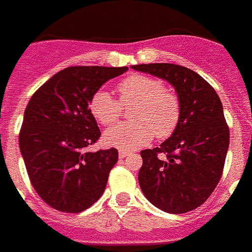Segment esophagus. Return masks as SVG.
<instances>
[{
    "instance_id": "34e87169",
    "label": "esophagus",
    "mask_w": 252,
    "mask_h": 252,
    "mask_svg": "<svg viewBox=\"0 0 252 252\" xmlns=\"http://www.w3.org/2000/svg\"><path fill=\"white\" fill-rule=\"evenodd\" d=\"M126 156H129V152L126 151H119V158H125Z\"/></svg>"
}]
</instances>
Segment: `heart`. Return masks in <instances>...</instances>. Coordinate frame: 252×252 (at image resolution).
Masks as SVG:
<instances>
[{"label":"heart","instance_id":"b5f03b06","mask_svg":"<svg viewBox=\"0 0 252 252\" xmlns=\"http://www.w3.org/2000/svg\"><path fill=\"white\" fill-rule=\"evenodd\" d=\"M119 100L106 91H97L89 101V110L101 125L118 122L122 107H133L129 118L133 122L122 123L108 129L103 135L107 146L130 151L149 144L153 135L167 138L172 134L180 119L178 96L164 89L156 78L131 74L118 84Z\"/></svg>","mask_w":252,"mask_h":252}]
</instances>
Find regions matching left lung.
I'll return each mask as SVG.
<instances>
[{"label":"left lung","instance_id":"left-lung-1","mask_svg":"<svg viewBox=\"0 0 252 252\" xmlns=\"http://www.w3.org/2000/svg\"><path fill=\"white\" fill-rule=\"evenodd\" d=\"M168 81L180 103L175 131L158 148L141 151L138 183L144 195L167 213H186L201 206L220 182L229 129L213 87L198 73L174 63L131 66Z\"/></svg>","mask_w":252,"mask_h":252}]
</instances>
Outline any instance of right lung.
Listing matches in <instances>:
<instances>
[{
    "label": "right lung",
    "mask_w": 252,
    "mask_h": 252,
    "mask_svg": "<svg viewBox=\"0 0 252 252\" xmlns=\"http://www.w3.org/2000/svg\"><path fill=\"white\" fill-rule=\"evenodd\" d=\"M125 72L126 66L66 67L28 101L19 145L32 186L51 208L80 213L104 192L118 151L85 152L100 137L88 104L103 84Z\"/></svg>",
    "instance_id": "1"
}]
</instances>
